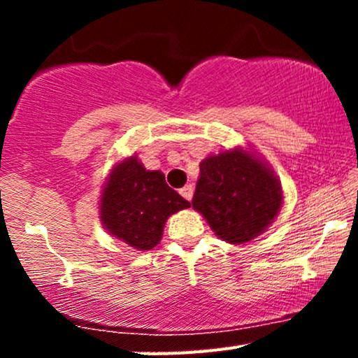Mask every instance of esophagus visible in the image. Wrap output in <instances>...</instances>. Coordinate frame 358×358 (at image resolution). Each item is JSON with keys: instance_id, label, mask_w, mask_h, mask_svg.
Wrapping results in <instances>:
<instances>
[{"instance_id": "obj_1", "label": "esophagus", "mask_w": 358, "mask_h": 358, "mask_svg": "<svg viewBox=\"0 0 358 358\" xmlns=\"http://www.w3.org/2000/svg\"><path fill=\"white\" fill-rule=\"evenodd\" d=\"M180 195H182L185 200H188V202H190L192 196H193V187H192V185H185L182 190H180Z\"/></svg>"}]
</instances>
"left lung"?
<instances>
[{"label": "left lung", "instance_id": "obj_1", "mask_svg": "<svg viewBox=\"0 0 358 358\" xmlns=\"http://www.w3.org/2000/svg\"><path fill=\"white\" fill-rule=\"evenodd\" d=\"M281 185L257 156L236 148L200 163L192 205L220 239L244 244L261 236L281 208Z\"/></svg>", "mask_w": 358, "mask_h": 358}]
</instances>
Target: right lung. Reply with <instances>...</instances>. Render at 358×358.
I'll list each match as a JSON object with an SVG mask.
<instances>
[{
	"label": "right lung",
	"mask_w": 358,
	"mask_h": 358,
	"mask_svg": "<svg viewBox=\"0 0 358 358\" xmlns=\"http://www.w3.org/2000/svg\"><path fill=\"white\" fill-rule=\"evenodd\" d=\"M188 207L190 202L168 187L162 171L146 170L131 156L110 171L101 196V220L119 241L150 250L162 241L168 217Z\"/></svg>",
	"instance_id": "obj_1"
}]
</instances>
